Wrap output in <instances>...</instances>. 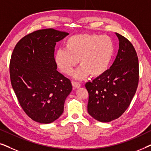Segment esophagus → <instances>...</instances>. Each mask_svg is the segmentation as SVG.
I'll return each instance as SVG.
<instances>
[{
  "label": "esophagus",
  "instance_id": "1",
  "mask_svg": "<svg viewBox=\"0 0 151 151\" xmlns=\"http://www.w3.org/2000/svg\"><path fill=\"white\" fill-rule=\"evenodd\" d=\"M72 85H73V87L75 88H80L81 84H80L79 82H75V81H72Z\"/></svg>",
  "mask_w": 151,
  "mask_h": 151
}]
</instances>
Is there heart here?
Wrapping results in <instances>:
<instances>
[{"label":"heart","mask_w":151,"mask_h":151,"mask_svg":"<svg viewBox=\"0 0 151 151\" xmlns=\"http://www.w3.org/2000/svg\"><path fill=\"white\" fill-rule=\"evenodd\" d=\"M65 49H59L55 54V62L60 70L71 75L78 60L81 66L73 74L76 79L91 75L102 76L110 67L115 52L112 39L95 34L73 35L66 40Z\"/></svg>","instance_id":"1"}]
</instances>
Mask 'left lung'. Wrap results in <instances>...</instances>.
I'll return each instance as SVG.
<instances>
[{"label": "left lung", "mask_w": 151, "mask_h": 151, "mask_svg": "<svg viewBox=\"0 0 151 151\" xmlns=\"http://www.w3.org/2000/svg\"><path fill=\"white\" fill-rule=\"evenodd\" d=\"M119 50L110 69L85 87L88 93L87 111L91 116L109 122L121 116L131 104L139 82V61L131 42L115 33Z\"/></svg>", "instance_id": "obj_1"}]
</instances>
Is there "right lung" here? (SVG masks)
<instances>
[{
	"mask_svg": "<svg viewBox=\"0 0 151 151\" xmlns=\"http://www.w3.org/2000/svg\"><path fill=\"white\" fill-rule=\"evenodd\" d=\"M69 33L49 28L20 39L9 63L12 88L24 113L41 124L53 122L63 114L72 90L69 78L57 71L55 46Z\"/></svg>",
	"mask_w": 151,
	"mask_h": 151,
	"instance_id": "1",
	"label": "right lung"
}]
</instances>
